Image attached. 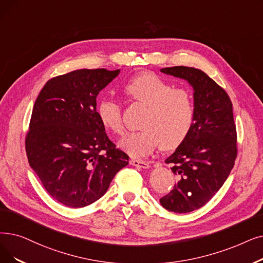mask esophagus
<instances>
[{
    "instance_id": "34e87169",
    "label": "esophagus",
    "mask_w": 263,
    "mask_h": 263,
    "mask_svg": "<svg viewBox=\"0 0 263 263\" xmlns=\"http://www.w3.org/2000/svg\"><path fill=\"white\" fill-rule=\"evenodd\" d=\"M130 164L134 165V166H138V167H142V168L149 167V163L144 161V160H139V159H131Z\"/></svg>"
}]
</instances>
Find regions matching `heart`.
<instances>
[{
	"instance_id": "1",
	"label": "heart",
	"mask_w": 263,
	"mask_h": 263,
	"mask_svg": "<svg viewBox=\"0 0 263 263\" xmlns=\"http://www.w3.org/2000/svg\"><path fill=\"white\" fill-rule=\"evenodd\" d=\"M123 92L135 103L147 106L142 127L144 129L128 134L120 147L132 157H146L163 145L177 147L189 135L196 116V106L189 91L173 88L158 75L144 73L124 84ZM98 116L109 132L122 135V106L112 97L102 98L98 105Z\"/></svg>"
}]
</instances>
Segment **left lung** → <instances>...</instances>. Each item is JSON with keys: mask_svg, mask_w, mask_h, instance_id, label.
<instances>
[{"mask_svg": "<svg viewBox=\"0 0 263 263\" xmlns=\"http://www.w3.org/2000/svg\"><path fill=\"white\" fill-rule=\"evenodd\" d=\"M162 73L184 78L193 87L196 116L186 140L166 160L177 184L160 199L174 213L204 206L229 176L237 155V135L232 102L215 81L195 67H165Z\"/></svg>", "mask_w": 263, "mask_h": 263, "instance_id": "left-lung-1", "label": "left lung"}]
</instances>
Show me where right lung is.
Here are the masks:
<instances>
[{
	"label": "right lung",
	"mask_w": 263,
	"mask_h": 263,
	"mask_svg": "<svg viewBox=\"0 0 263 263\" xmlns=\"http://www.w3.org/2000/svg\"><path fill=\"white\" fill-rule=\"evenodd\" d=\"M120 70H77L46 83L34 103L26 152L49 196L65 206L85 208L107 191L129 156L105 133L97 96Z\"/></svg>",
	"instance_id": "add662e5"
}]
</instances>
